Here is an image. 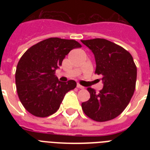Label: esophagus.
Returning <instances> with one entry per match:
<instances>
[{
  "mask_svg": "<svg viewBox=\"0 0 150 150\" xmlns=\"http://www.w3.org/2000/svg\"><path fill=\"white\" fill-rule=\"evenodd\" d=\"M77 88H79V89H84V86H81V85L78 83V84H77Z\"/></svg>",
  "mask_w": 150,
  "mask_h": 150,
  "instance_id": "1",
  "label": "esophagus"
}]
</instances>
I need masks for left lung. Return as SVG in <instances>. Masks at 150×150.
<instances>
[{
  "label": "left lung",
  "mask_w": 150,
  "mask_h": 150,
  "mask_svg": "<svg viewBox=\"0 0 150 150\" xmlns=\"http://www.w3.org/2000/svg\"><path fill=\"white\" fill-rule=\"evenodd\" d=\"M81 41L93 53L95 73L102 75L103 83L99 93L87 89L90 98L82 103V110L96 121L112 120L123 112L135 92L137 68L133 57L121 46L105 39Z\"/></svg>",
  "instance_id": "left-lung-1"
}]
</instances>
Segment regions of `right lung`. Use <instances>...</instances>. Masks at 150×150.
Returning <instances> with one entry per match:
<instances>
[{
  "instance_id": "1",
  "label": "right lung",
  "mask_w": 150,
  "mask_h": 150,
  "mask_svg": "<svg viewBox=\"0 0 150 150\" xmlns=\"http://www.w3.org/2000/svg\"><path fill=\"white\" fill-rule=\"evenodd\" d=\"M81 47L74 40L53 37L25 52L16 68L15 83L18 98L27 111L45 117L59 109L65 94L75 89L76 82H60L55 71L71 50Z\"/></svg>"
}]
</instances>
